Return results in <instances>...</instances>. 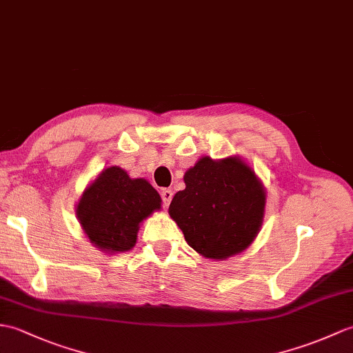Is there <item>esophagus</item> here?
<instances>
[{
	"label": "esophagus",
	"mask_w": 353,
	"mask_h": 353,
	"mask_svg": "<svg viewBox=\"0 0 353 353\" xmlns=\"http://www.w3.org/2000/svg\"><path fill=\"white\" fill-rule=\"evenodd\" d=\"M161 196H162L163 208H168L170 203H171V199H173V191H171V190H162L161 191Z\"/></svg>",
	"instance_id": "esophagus-1"
}]
</instances>
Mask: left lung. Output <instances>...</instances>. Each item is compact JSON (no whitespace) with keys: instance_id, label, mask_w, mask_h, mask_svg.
I'll return each mask as SVG.
<instances>
[{"instance_id":"1","label":"left lung","mask_w":353,"mask_h":353,"mask_svg":"<svg viewBox=\"0 0 353 353\" xmlns=\"http://www.w3.org/2000/svg\"><path fill=\"white\" fill-rule=\"evenodd\" d=\"M186 188L168 214L200 256L225 260L247 250L265 218L266 190L242 158L203 157L186 171Z\"/></svg>"}]
</instances>
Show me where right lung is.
Listing matches in <instances>:
<instances>
[{
	"instance_id": "add662e5",
	"label": "right lung",
	"mask_w": 353,
	"mask_h": 353,
	"mask_svg": "<svg viewBox=\"0 0 353 353\" xmlns=\"http://www.w3.org/2000/svg\"><path fill=\"white\" fill-rule=\"evenodd\" d=\"M161 195L145 179H132L111 165L87 185L75 212L90 243L105 254H117L135 247L139 225L161 210Z\"/></svg>"
}]
</instances>
